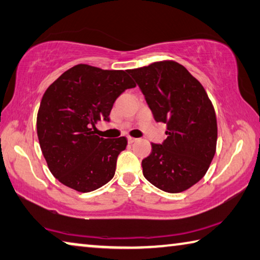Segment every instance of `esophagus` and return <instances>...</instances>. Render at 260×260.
<instances>
[{
    "mask_svg": "<svg viewBox=\"0 0 260 260\" xmlns=\"http://www.w3.org/2000/svg\"><path fill=\"white\" fill-rule=\"evenodd\" d=\"M135 142H137V139L134 138V137H127V143H129V144H134Z\"/></svg>",
    "mask_w": 260,
    "mask_h": 260,
    "instance_id": "1",
    "label": "esophagus"
}]
</instances>
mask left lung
<instances>
[{"instance_id":"left-lung-1","label":"left lung","mask_w":260,"mask_h":260,"mask_svg":"<svg viewBox=\"0 0 260 260\" xmlns=\"http://www.w3.org/2000/svg\"><path fill=\"white\" fill-rule=\"evenodd\" d=\"M156 122L167 124V139L152 143L143 174L168 193H180L203 178L216 153L215 108L202 84L174 60L129 70Z\"/></svg>"}]
</instances>
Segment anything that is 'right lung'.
Here are the masks:
<instances>
[{
  "label": "right lung",
  "mask_w": 260,
  "mask_h": 260,
  "mask_svg": "<svg viewBox=\"0 0 260 260\" xmlns=\"http://www.w3.org/2000/svg\"><path fill=\"white\" fill-rule=\"evenodd\" d=\"M136 83L127 71H107L80 63L58 77L41 100L36 127L49 170L61 184L88 193L115 175L126 138L105 139L92 127L109 113L116 98Z\"/></svg>",
  "instance_id": "obj_1"
}]
</instances>
